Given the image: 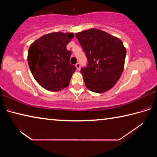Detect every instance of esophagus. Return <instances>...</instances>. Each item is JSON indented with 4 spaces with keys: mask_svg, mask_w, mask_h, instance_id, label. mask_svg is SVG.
Returning a JSON list of instances; mask_svg holds the SVG:
<instances>
[{
    "mask_svg": "<svg viewBox=\"0 0 157 157\" xmlns=\"http://www.w3.org/2000/svg\"><path fill=\"white\" fill-rule=\"evenodd\" d=\"M75 67H76L77 70H78V71L80 70V63H77L76 65H75Z\"/></svg>",
    "mask_w": 157,
    "mask_h": 157,
    "instance_id": "obj_1",
    "label": "esophagus"
}]
</instances>
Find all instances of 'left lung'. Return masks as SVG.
<instances>
[{"label": "left lung", "instance_id": "1", "mask_svg": "<svg viewBox=\"0 0 157 157\" xmlns=\"http://www.w3.org/2000/svg\"><path fill=\"white\" fill-rule=\"evenodd\" d=\"M84 50L88 65L82 68L85 86L95 93L111 89L123 71L126 48L118 37L92 28L75 34Z\"/></svg>", "mask_w": 157, "mask_h": 157}]
</instances>
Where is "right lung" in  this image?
I'll return each instance as SVG.
<instances>
[{
    "instance_id": "add662e5",
    "label": "right lung",
    "mask_w": 157,
    "mask_h": 157,
    "mask_svg": "<svg viewBox=\"0 0 157 157\" xmlns=\"http://www.w3.org/2000/svg\"><path fill=\"white\" fill-rule=\"evenodd\" d=\"M73 37V33H49L29 48V67L35 80L45 89L59 91L69 85L76 68L71 64V52L66 46Z\"/></svg>"
}]
</instances>
